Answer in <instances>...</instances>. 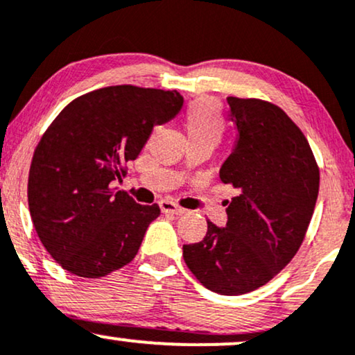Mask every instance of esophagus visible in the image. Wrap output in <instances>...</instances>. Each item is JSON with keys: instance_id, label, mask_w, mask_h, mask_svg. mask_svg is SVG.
<instances>
[{"instance_id": "34e87169", "label": "esophagus", "mask_w": 355, "mask_h": 355, "mask_svg": "<svg viewBox=\"0 0 355 355\" xmlns=\"http://www.w3.org/2000/svg\"><path fill=\"white\" fill-rule=\"evenodd\" d=\"M159 206H160V211L162 212H168V214H185L187 209H183L182 206H178L177 202L170 201V200H160L159 201Z\"/></svg>"}]
</instances>
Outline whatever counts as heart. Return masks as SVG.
Masks as SVG:
<instances>
[{
    "mask_svg": "<svg viewBox=\"0 0 355 355\" xmlns=\"http://www.w3.org/2000/svg\"><path fill=\"white\" fill-rule=\"evenodd\" d=\"M183 125L190 143H211L216 146L224 136L225 118L214 98L200 97L188 105Z\"/></svg>",
    "mask_w": 355,
    "mask_h": 355,
    "instance_id": "obj_1",
    "label": "heart"
}]
</instances>
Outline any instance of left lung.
<instances>
[{
  "label": "left lung",
  "instance_id": "8db88e82",
  "mask_svg": "<svg viewBox=\"0 0 355 355\" xmlns=\"http://www.w3.org/2000/svg\"><path fill=\"white\" fill-rule=\"evenodd\" d=\"M227 102L239 141L219 177L237 196L225 209L224 229L207 220L206 237L183 245V259L206 289L240 295L271 281L299 252L320 168L305 135L281 107L261 98Z\"/></svg>",
  "mask_w": 355,
  "mask_h": 355
}]
</instances>
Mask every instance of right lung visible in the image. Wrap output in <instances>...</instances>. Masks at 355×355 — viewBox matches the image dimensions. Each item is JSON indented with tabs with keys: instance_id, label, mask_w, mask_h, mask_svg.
Returning <instances> with one entry per match:
<instances>
[{
	"instance_id": "right-lung-1",
	"label": "right lung",
	"mask_w": 355,
	"mask_h": 355,
	"mask_svg": "<svg viewBox=\"0 0 355 355\" xmlns=\"http://www.w3.org/2000/svg\"><path fill=\"white\" fill-rule=\"evenodd\" d=\"M177 91L102 87L69 102L32 157L27 200L35 232L61 268L89 279L133 261L160 209L118 190L154 125L177 115Z\"/></svg>"
}]
</instances>
